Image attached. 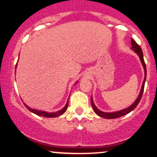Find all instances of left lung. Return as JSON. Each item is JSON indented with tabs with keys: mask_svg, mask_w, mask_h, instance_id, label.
Returning a JSON list of instances; mask_svg holds the SVG:
<instances>
[{
	"mask_svg": "<svg viewBox=\"0 0 157 157\" xmlns=\"http://www.w3.org/2000/svg\"><path fill=\"white\" fill-rule=\"evenodd\" d=\"M131 45H132V47H131V48H132V49L134 50V51L139 55V57H140V60H141V62L142 63V66H143V67H144V69H145V78H144L143 83H142V86L141 91H140V94H139V96H138V98L136 99V101H135L134 103H133L132 105L130 106V107L127 108V109H125L122 110V111H117V112H113V113H105V112H102V111H100V110H99L98 109H97L96 106L94 105V102H93L92 98L91 97V106H92L94 111V112L96 113L97 115H99V116L101 117H103L105 119H115V118H118V117H120L124 116V115L127 114V113H130L131 111H132L133 110H134L135 108L137 106L139 102H140V100H141L142 94H143V91H144V87H145V80H146V66H145V61H144L143 53H142V50L141 47H140V46H139V45L136 44V43L135 42V41L132 38H131Z\"/></svg>",
	"mask_w": 157,
	"mask_h": 157,
	"instance_id": "8db88e82",
	"label": "left lung"
}]
</instances>
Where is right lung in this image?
I'll use <instances>...</instances> for the list:
<instances>
[{
    "mask_svg": "<svg viewBox=\"0 0 157 157\" xmlns=\"http://www.w3.org/2000/svg\"><path fill=\"white\" fill-rule=\"evenodd\" d=\"M16 66H17V64H16ZM68 103V102H67V103H66V106H65L63 109L60 110V111H57V112H55V113H48V112H46V111H37V110H34L32 109H30L29 107H28V106H27L26 105H25V104L24 105L27 108V109L31 111V112L35 113V114H37V115H39V116L45 117H57L62 115L63 113H65V111L67 110Z\"/></svg>",
    "mask_w": 157,
    "mask_h": 157,
    "instance_id": "1",
    "label": "right lung"
}]
</instances>
